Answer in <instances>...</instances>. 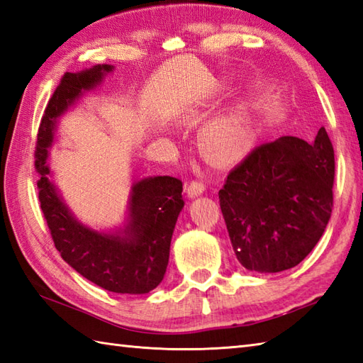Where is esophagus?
I'll list each match as a JSON object with an SVG mask.
<instances>
[{"instance_id": "obj_1", "label": "esophagus", "mask_w": 363, "mask_h": 363, "mask_svg": "<svg viewBox=\"0 0 363 363\" xmlns=\"http://www.w3.org/2000/svg\"><path fill=\"white\" fill-rule=\"evenodd\" d=\"M204 190H206V184L203 181H191L187 187V195L190 198H196L199 195H203Z\"/></svg>"}]
</instances>
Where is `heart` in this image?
Segmentation results:
<instances>
[{"label": "heart", "mask_w": 363, "mask_h": 363, "mask_svg": "<svg viewBox=\"0 0 363 363\" xmlns=\"http://www.w3.org/2000/svg\"><path fill=\"white\" fill-rule=\"evenodd\" d=\"M250 145V128L238 112L211 120L201 133V148L212 162L228 164L238 159Z\"/></svg>", "instance_id": "heart-1"}]
</instances>
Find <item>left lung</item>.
<instances>
[{"label":"left lung","mask_w":363,"mask_h":363,"mask_svg":"<svg viewBox=\"0 0 363 363\" xmlns=\"http://www.w3.org/2000/svg\"><path fill=\"white\" fill-rule=\"evenodd\" d=\"M335 160L325 128L313 143L285 135L254 148L218 191L237 260L251 272L296 267L333 213Z\"/></svg>","instance_id":"1"}]
</instances>
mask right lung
<instances>
[{
	"label": "right lung",
	"mask_w": 363,
	"mask_h": 363,
	"mask_svg": "<svg viewBox=\"0 0 363 363\" xmlns=\"http://www.w3.org/2000/svg\"><path fill=\"white\" fill-rule=\"evenodd\" d=\"M112 70L111 65H95L81 73H65L54 90L35 143L38 201L54 246L68 265L104 290L142 295L156 289L167 272L169 243L184 207L182 182L172 176L138 181L130 191L128 225L117 234H104L73 217L50 181L46 165L56 120Z\"/></svg>",
	"instance_id": "add662e5"
}]
</instances>
